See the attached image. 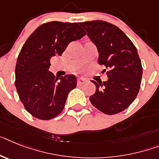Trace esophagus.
Masks as SVG:
<instances>
[{
	"label": "esophagus",
	"instance_id": "obj_1",
	"mask_svg": "<svg viewBox=\"0 0 159 159\" xmlns=\"http://www.w3.org/2000/svg\"><path fill=\"white\" fill-rule=\"evenodd\" d=\"M86 80H85L84 78H79L78 80H77V84H78V85H81V84H84V83H86Z\"/></svg>",
	"mask_w": 159,
	"mask_h": 159
}]
</instances>
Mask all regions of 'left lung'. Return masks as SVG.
<instances>
[{"label": "left lung", "instance_id": "obj_1", "mask_svg": "<svg viewBox=\"0 0 159 159\" xmlns=\"http://www.w3.org/2000/svg\"><path fill=\"white\" fill-rule=\"evenodd\" d=\"M98 48L99 65H104L108 80L98 82L89 99L92 105L106 115H115L127 109L140 90L142 66L137 49L124 31L106 21L80 23ZM106 71V69H105Z\"/></svg>", "mask_w": 159, "mask_h": 159}]
</instances>
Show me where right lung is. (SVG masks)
<instances>
[{"mask_svg": "<svg viewBox=\"0 0 159 159\" xmlns=\"http://www.w3.org/2000/svg\"><path fill=\"white\" fill-rule=\"evenodd\" d=\"M86 35L76 23L48 22L38 27L23 44L15 67V87L27 112L49 120L62 111L69 92L76 87V77L55 78L48 71L50 58L61 56L71 41Z\"/></svg>", "mask_w": 159, "mask_h": 159, "instance_id": "right-lung-1", "label": "right lung"}]
</instances>
